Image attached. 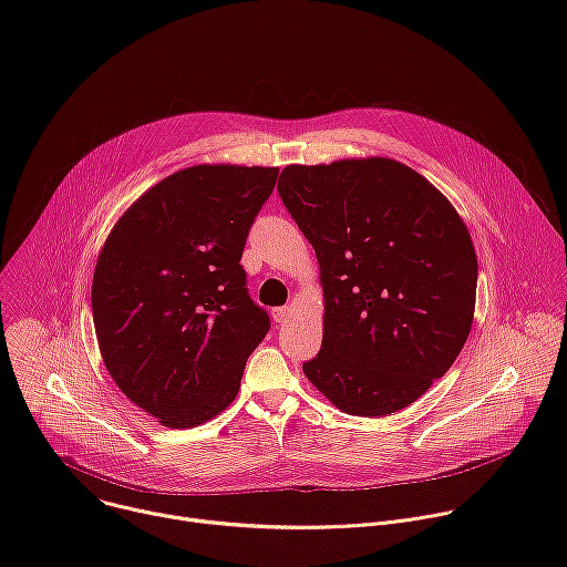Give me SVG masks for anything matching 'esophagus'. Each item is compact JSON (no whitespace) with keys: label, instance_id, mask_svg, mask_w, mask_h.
Here are the masks:
<instances>
[{"label":"esophagus","instance_id":"1","mask_svg":"<svg viewBox=\"0 0 567 567\" xmlns=\"http://www.w3.org/2000/svg\"><path fill=\"white\" fill-rule=\"evenodd\" d=\"M289 313H291V309H289V307H276V309L271 311V316H274V320H276V322H285V320L289 318Z\"/></svg>","mask_w":567,"mask_h":567}]
</instances>
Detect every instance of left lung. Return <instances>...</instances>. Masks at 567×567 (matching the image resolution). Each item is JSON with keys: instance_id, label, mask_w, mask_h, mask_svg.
<instances>
[{"instance_id": "8db88e82", "label": "left lung", "mask_w": 567, "mask_h": 567, "mask_svg": "<svg viewBox=\"0 0 567 567\" xmlns=\"http://www.w3.org/2000/svg\"><path fill=\"white\" fill-rule=\"evenodd\" d=\"M280 197L309 239L326 298L305 377L343 413L411 406L464 348L477 258L453 204L388 156L291 164Z\"/></svg>"}]
</instances>
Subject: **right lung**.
Returning a JSON list of instances; mask_svg holds the SVG:
<instances>
[{"instance_id": "obj_1", "label": "right lung", "mask_w": 567, "mask_h": 567, "mask_svg": "<svg viewBox=\"0 0 567 567\" xmlns=\"http://www.w3.org/2000/svg\"><path fill=\"white\" fill-rule=\"evenodd\" d=\"M278 168L199 164L147 188L114 224L92 280L103 363L166 429L230 406L271 320L247 293V233Z\"/></svg>"}]
</instances>
